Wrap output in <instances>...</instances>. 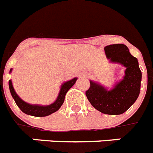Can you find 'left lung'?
Masks as SVG:
<instances>
[{
    "instance_id": "8db88e82",
    "label": "left lung",
    "mask_w": 153,
    "mask_h": 153,
    "mask_svg": "<svg viewBox=\"0 0 153 153\" xmlns=\"http://www.w3.org/2000/svg\"><path fill=\"white\" fill-rule=\"evenodd\" d=\"M107 58L126 67L123 80L111 91L90 81V88L85 92L91 105L107 115H120L128 110L137 99L140 91L142 73L137 59L133 56L125 44H111L105 48Z\"/></svg>"
}]
</instances>
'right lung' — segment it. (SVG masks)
I'll return each instance as SVG.
<instances>
[{
	"label": "right lung",
	"instance_id": "right-lung-1",
	"mask_svg": "<svg viewBox=\"0 0 153 153\" xmlns=\"http://www.w3.org/2000/svg\"><path fill=\"white\" fill-rule=\"evenodd\" d=\"M11 70L12 69H10V72ZM76 80L77 78H73V79L65 82V83L62 85V87H61L59 96L57 97L56 100L53 103L51 104V105H45V106L38 105H31V104H28L27 103V102H24L22 100H21L20 98H19V97L17 95L16 93L14 91L11 80L9 81V88L11 93V95H12L13 98L14 100H15L16 103V105H18L19 108L24 113L27 114V115H32V116L44 117L48 116V115L56 112V111L60 108L61 105L63 103L64 100H65V94L68 92V90L75 85Z\"/></svg>",
	"mask_w": 153,
	"mask_h": 153
}]
</instances>
